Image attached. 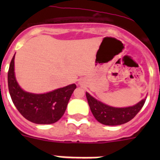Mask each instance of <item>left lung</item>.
<instances>
[{"mask_svg": "<svg viewBox=\"0 0 160 160\" xmlns=\"http://www.w3.org/2000/svg\"><path fill=\"white\" fill-rule=\"evenodd\" d=\"M86 95L94 118L100 123L107 126L121 125L131 121L143 107L147 98L146 97L133 107L117 108L98 101L89 93H86Z\"/></svg>", "mask_w": 160, "mask_h": 160, "instance_id": "obj_1", "label": "left lung"}]
</instances>
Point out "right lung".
<instances>
[{
  "label": "right lung",
  "mask_w": 160,
  "mask_h": 160,
  "mask_svg": "<svg viewBox=\"0 0 160 160\" xmlns=\"http://www.w3.org/2000/svg\"><path fill=\"white\" fill-rule=\"evenodd\" d=\"M14 54L8 71V87L14 106L22 116L33 123L51 124L58 121L66 111L75 84L46 94L25 92L19 87L14 74Z\"/></svg>",
  "instance_id": "add662e5"
}]
</instances>
